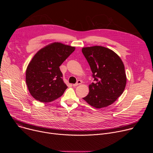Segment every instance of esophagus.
Masks as SVG:
<instances>
[{
  "instance_id": "obj_1",
  "label": "esophagus",
  "mask_w": 153,
  "mask_h": 153,
  "mask_svg": "<svg viewBox=\"0 0 153 153\" xmlns=\"http://www.w3.org/2000/svg\"><path fill=\"white\" fill-rule=\"evenodd\" d=\"M81 83H82V81L80 80H79L75 84H73V86H77V85H80V84H81Z\"/></svg>"
}]
</instances>
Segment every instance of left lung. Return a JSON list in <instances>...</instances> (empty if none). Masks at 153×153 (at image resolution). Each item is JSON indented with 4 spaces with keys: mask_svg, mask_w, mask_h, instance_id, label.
<instances>
[{
    "mask_svg": "<svg viewBox=\"0 0 153 153\" xmlns=\"http://www.w3.org/2000/svg\"><path fill=\"white\" fill-rule=\"evenodd\" d=\"M82 51L95 81L89 85L90 92L83 99L96 108L111 105L125 88L126 76L122 60L113 50L102 46L83 47Z\"/></svg>",
    "mask_w": 153,
    "mask_h": 153,
    "instance_id": "8db88e82",
    "label": "left lung"
}]
</instances>
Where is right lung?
Returning <instances> with one entry per match:
<instances>
[{
  "instance_id": "right-lung-1",
  "label": "right lung",
  "mask_w": 153,
  "mask_h": 153,
  "mask_svg": "<svg viewBox=\"0 0 153 153\" xmlns=\"http://www.w3.org/2000/svg\"><path fill=\"white\" fill-rule=\"evenodd\" d=\"M75 48L54 42L34 56L26 70V83L30 93L36 100L48 103L63 95L68 86L63 81L59 67Z\"/></svg>"
}]
</instances>
